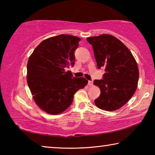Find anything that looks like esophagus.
<instances>
[{
	"instance_id": "esophagus-1",
	"label": "esophagus",
	"mask_w": 155,
	"mask_h": 155,
	"mask_svg": "<svg viewBox=\"0 0 155 155\" xmlns=\"http://www.w3.org/2000/svg\"><path fill=\"white\" fill-rule=\"evenodd\" d=\"M88 85L89 86H93V81H89Z\"/></svg>"
}]
</instances>
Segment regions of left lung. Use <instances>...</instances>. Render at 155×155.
<instances>
[{
  "label": "left lung",
  "instance_id": "obj_1",
  "mask_svg": "<svg viewBox=\"0 0 155 155\" xmlns=\"http://www.w3.org/2000/svg\"><path fill=\"white\" fill-rule=\"evenodd\" d=\"M92 45L98 69L104 68L103 79L94 80L101 95L94 101L104 111L119 109L132 98L137 87L139 69L130 50L115 37L103 35L87 38Z\"/></svg>",
  "mask_w": 155,
  "mask_h": 155
}]
</instances>
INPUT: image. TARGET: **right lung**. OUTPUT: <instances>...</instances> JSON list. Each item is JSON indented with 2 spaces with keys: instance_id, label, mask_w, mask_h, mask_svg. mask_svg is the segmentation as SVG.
Listing matches in <instances>:
<instances>
[{
  "instance_id": "1",
  "label": "right lung",
  "mask_w": 155,
  "mask_h": 155,
  "mask_svg": "<svg viewBox=\"0 0 155 155\" xmlns=\"http://www.w3.org/2000/svg\"><path fill=\"white\" fill-rule=\"evenodd\" d=\"M81 39L59 35L43 40L27 63V80L33 98L42 111L57 115L72 104L74 94L87 85L85 78L72 77L66 71L74 64V52Z\"/></svg>"
}]
</instances>
